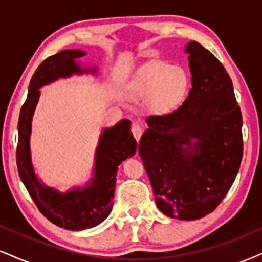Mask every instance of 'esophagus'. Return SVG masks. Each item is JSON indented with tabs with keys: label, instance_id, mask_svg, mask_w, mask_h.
<instances>
[{
	"label": "esophagus",
	"instance_id": "obj_1",
	"mask_svg": "<svg viewBox=\"0 0 262 262\" xmlns=\"http://www.w3.org/2000/svg\"><path fill=\"white\" fill-rule=\"evenodd\" d=\"M132 133H133L134 138L137 139V141H139L142 134V128L139 124H133L132 125Z\"/></svg>",
	"mask_w": 262,
	"mask_h": 262
}]
</instances>
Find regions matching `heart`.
<instances>
[{"label":"heart","mask_w":262,"mask_h":262,"mask_svg":"<svg viewBox=\"0 0 262 262\" xmlns=\"http://www.w3.org/2000/svg\"><path fill=\"white\" fill-rule=\"evenodd\" d=\"M190 87V75L183 66L155 60L138 69L129 81L127 93L133 99L147 97L148 111L165 114L184 101Z\"/></svg>","instance_id":"b5f03b06"}]
</instances>
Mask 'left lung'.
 I'll return each mask as SVG.
<instances>
[{
    "instance_id": "1",
    "label": "left lung",
    "mask_w": 262,
    "mask_h": 262,
    "mask_svg": "<svg viewBox=\"0 0 262 262\" xmlns=\"http://www.w3.org/2000/svg\"><path fill=\"white\" fill-rule=\"evenodd\" d=\"M192 88L180 107L146 120L139 155L156 204L179 220L211 213L232 186L243 156L242 114L223 64L196 41L185 47Z\"/></svg>"
}]
</instances>
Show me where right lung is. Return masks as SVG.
<instances>
[{
    "label": "right lung",
    "mask_w": 262,
    "mask_h": 262,
    "mask_svg": "<svg viewBox=\"0 0 262 262\" xmlns=\"http://www.w3.org/2000/svg\"><path fill=\"white\" fill-rule=\"evenodd\" d=\"M85 52L65 49L46 59L30 81L28 98L23 105L18 122L16 165L23 184L47 219L66 230L81 231L101 224L112 209L116 175L118 165L137 152V141L130 132V121L122 120L111 128H105L95 151L93 178L84 187H75L61 193L46 186L36 177L31 162L30 135L32 116L39 99V88L59 78L95 74L94 69H81L76 59L84 57Z\"/></svg>",
    "instance_id": "1"
}]
</instances>
